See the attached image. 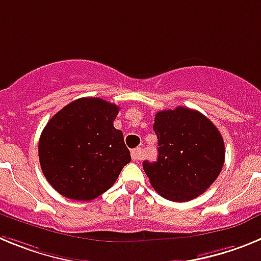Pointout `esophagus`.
Listing matches in <instances>:
<instances>
[{"mask_svg": "<svg viewBox=\"0 0 261 261\" xmlns=\"http://www.w3.org/2000/svg\"><path fill=\"white\" fill-rule=\"evenodd\" d=\"M132 159L133 161H136V162H138V161H141L142 159V150L140 149V147H137V149H133L132 150Z\"/></svg>", "mask_w": 261, "mask_h": 261, "instance_id": "obj_1", "label": "esophagus"}]
</instances>
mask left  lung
I'll list each match as a JSON object with an SVG mask.
<instances>
[{"mask_svg": "<svg viewBox=\"0 0 261 261\" xmlns=\"http://www.w3.org/2000/svg\"><path fill=\"white\" fill-rule=\"evenodd\" d=\"M153 129L158 138V159L142 165L151 187L176 202L204 193L225 162V144L216 125L199 111L176 107L158 112Z\"/></svg>", "mask_w": 261, "mask_h": 261, "instance_id": "1", "label": "left lung"}]
</instances>
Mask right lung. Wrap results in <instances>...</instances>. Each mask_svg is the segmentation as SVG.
Here are the masks:
<instances>
[{
    "mask_svg": "<svg viewBox=\"0 0 261 261\" xmlns=\"http://www.w3.org/2000/svg\"><path fill=\"white\" fill-rule=\"evenodd\" d=\"M120 108L100 98H81L60 110L39 140L48 183L68 199L90 201L114 186L130 153L114 126Z\"/></svg>",
    "mask_w": 261,
    "mask_h": 261,
    "instance_id": "add662e5",
    "label": "right lung"
}]
</instances>
